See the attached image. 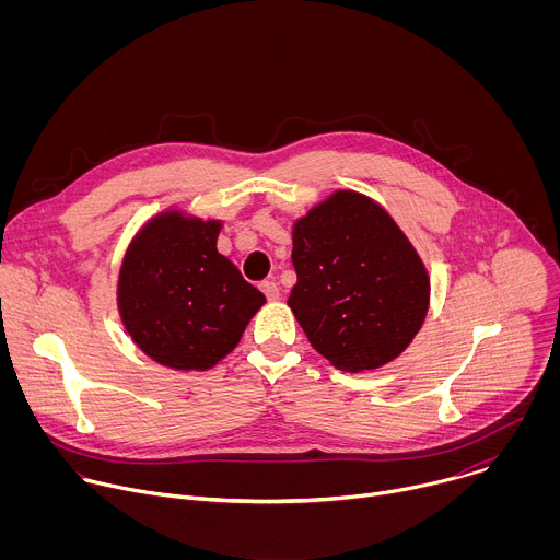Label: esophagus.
<instances>
[{"label":"esophagus","instance_id":"34e87169","mask_svg":"<svg viewBox=\"0 0 560 560\" xmlns=\"http://www.w3.org/2000/svg\"><path fill=\"white\" fill-rule=\"evenodd\" d=\"M259 288H261V292L266 294L268 301H277L279 299V285L275 281H264Z\"/></svg>","mask_w":560,"mask_h":560}]
</instances>
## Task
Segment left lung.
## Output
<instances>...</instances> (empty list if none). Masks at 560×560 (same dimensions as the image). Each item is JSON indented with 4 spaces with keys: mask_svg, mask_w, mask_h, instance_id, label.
I'll list each match as a JSON object with an SVG mask.
<instances>
[{
    "mask_svg": "<svg viewBox=\"0 0 560 560\" xmlns=\"http://www.w3.org/2000/svg\"><path fill=\"white\" fill-rule=\"evenodd\" d=\"M290 292L312 348L346 372L376 370L421 330L430 279L394 219L372 199L339 190L292 230Z\"/></svg>",
    "mask_w": 560,
    "mask_h": 560,
    "instance_id": "left-lung-1",
    "label": "left lung"
}]
</instances>
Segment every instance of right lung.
<instances>
[{"label": "right lung", "instance_id": "obj_1", "mask_svg": "<svg viewBox=\"0 0 560 560\" xmlns=\"http://www.w3.org/2000/svg\"><path fill=\"white\" fill-rule=\"evenodd\" d=\"M219 221L164 212L130 244L117 303L132 341L173 370H208L234 346L266 296L217 250Z\"/></svg>", "mask_w": 560, "mask_h": 560}]
</instances>
